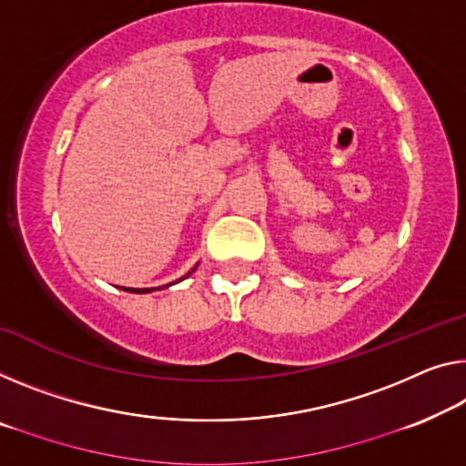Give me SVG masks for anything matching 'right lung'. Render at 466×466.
Segmentation results:
<instances>
[{"label":"right lung","instance_id":"1","mask_svg":"<svg viewBox=\"0 0 466 466\" xmlns=\"http://www.w3.org/2000/svg\"><path fill=\"white\" fill-rule=\"evenodd\" d=\"M193 270H196V268H191V273H193ZM185 277H189V273L187 275H185ZM183 277V279H185ZM183 279H178V281H183ZM162 288H168V285H162ZM125 291H131V293H149V291H154V289H160V288H146V289H135V288H123Z\"/></svg>","mask_w":466,"mask_h":466}]
</instances>
